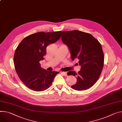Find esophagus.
<instances>
[{
    "instance_id": "obj_1",
    "label": "esophagus",
    "mask_w": 122,
    "mask_h": 122,
    "mask_svg": "<svg viewBox=\"0 0 122 122\" xmlns=\"http://www.w3.org/2000/svg\"><path fill=\"white\" fill-rule=\"evenodd\" d=\"M61 74L63 75H64V76H67V72H65V71H62V72H61Z\"/></svg>"
}]
</instances>
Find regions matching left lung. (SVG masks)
Here are the masks:
<instances>
[{
    "instance_id": "obj_1",
    "label": "left lung",
    "mask_w": 122,
    "mask_h": 122,
    "mask_svg": "<svg viewBox=\"0 0 122 122\" xmlns=\"http://www.w3.org/2000/svg\"><path fill=\"white\" fill-rule=\"evenodd\" d=\"M61 39L68 47L72 60L78 59L81 67L78 72L71 71L67 73L77 79L71 88L79 91L88 89L98 80L103 68L104 55L101 44L92 35L78 30L62 31Z\"/></svg>"
}]
</instances>
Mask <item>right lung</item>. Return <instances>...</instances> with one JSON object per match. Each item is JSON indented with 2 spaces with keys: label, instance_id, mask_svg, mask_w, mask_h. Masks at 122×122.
I'll return each mask as SVG.
<instances>
[{
  "label": "right lung",
  "instance_id": "add662e5",
  "mask_svg": "<svg viewBox=\"0 0 122 122\" xmlns=\"http://www.w3.org/2000/svg\"><path fill=\"white\" fill-rule=\"evenodd\" d=\"M61 32L40 31L31 34L17 47L14 57L15 69L21 81L30 90L42 92L48 89L59 73L43 69L39 62L44 59L47 47L60 39Z\"/></svg>",
  "mask_w": 122,
  "mask_h": 122
}]
</instances>
